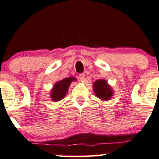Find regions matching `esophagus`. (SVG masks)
Segmentation results:
<instances>
[{
  "label": "esophagus",
  "instance_id": "1",
  "mask_svg": "<svg viewBox=\"0 0 159 159\" xmlns=\"http://www.w3.org/2000/svg\"><path fill=\"white\" fill-rule=\"evenodd\" d=\"M79 79L80 81L84 82L85 80V74H80L79 75Z\"/></svg>",
  "mask_w": 159,
  "mask_h": 159
}]
</instances>
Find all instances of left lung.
Masks as SVG:
<instances>
[{
    "label": "left lung",
    "mask_w": 159,
    "mask_h": 159,
    "mask_svg": "<svg viewBox=\"0 0 159 159\" xmlns=\"http://www.w3.org/2000/svg\"><path fill=\"white\" fill-rule=\"evenodd\" d=\"M93 90L97 97L102 100L111 99L113 95V91L107 85V82L104 80H97L93 83Z\"/></svg>",
    "instance_id": "8db88e82"
}]
</instances>
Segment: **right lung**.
Returning <instances> with one entry per match:
<instances>
[{
    "instance_id": "right-lung-1",
    "label": "right lung",
    "mask_w": 159,
    "mask_h": 159,
    "mask_svg": "<svg viewBox=\"0 0 159 159\" xmlns=\"http://www.w3.org/2000/svg\"><path fill=\"white\" fill-rule=\"evenodd\" d=\"M75 80L76 79L74 77L65 78L61 81H59L58 83H57L54 85V88L52 91V94H51L53 100L57 102L62 99L67 93L70 83Z\"/></svg>"
}]
</instances>
